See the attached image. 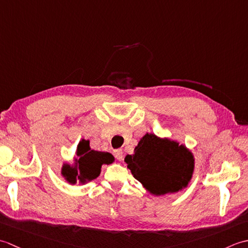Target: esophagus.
<instances>
[{"instance_id":"obj_1","label":"esophagus","mask_w":248,"mask_h":248,"mask_svg":"<svg viewBox=\"0 0 248 248\" xmlns=\"http://www.w3.org/2000/svg\"><path fill=\"white\" fill-rule=\"evenodd\" d=\"M114 155L118 161H121L124 157V152L121 149H116V150H114Z\"/></svg>"}]
</instances>
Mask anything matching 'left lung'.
Instances as JSON below:
<instances>
[{"instance_id":"8db88e82","label":"left lung","mask_w":248,"mask_h":248,"mask_svg":"<svg viewBox=\"0 0 248 248\" xmlns=\"http://www.w3.org/2000/svg\"><path fill=\"white\" fill-rule=\"evenodd\" d=\"M124 162L136 180L155 196L186 188L195 170L194 155L186 145L148 132Z\"/></svg>"}]
</instances>
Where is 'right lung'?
<instances>
[{
  "instance_id": "right-lung-1",
  "label": "right lung",
  "mask_w": 248,
  "mask_h": 248,
  "mask_svg": "<svg viewBox=\"0 0 248 248\" xmlns=\"http://www.w3.org/2000/svg\"><path fill=\"white\" fill-rule=\"evenodd\" d=\"M115 157L108 152L92 150L89 140L82 139L78 144L73 163L64 162L62 166V177L75 186L77 182L86 184L98 178L101 172L102 165L114 163Z\"/></svg>"
}]
</instances>
